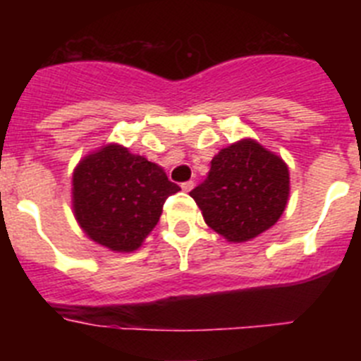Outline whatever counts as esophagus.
I'll list each match as a JSON object with an SVG mask.
<instances>
[{"label":"esophagus","instance_id":"obj_1","mask_svg":"<svg viewBox=\"0 0 361 361\" xmlns=\"http://www.w3.org/2000/svg\"><path fill=\"white\" fill-rule=\"evenodd\" d=\"M193 186H195V183H193V180H186V183L180 184V188H183L184 191H191L193 190Z\"/></svg>","mask_w":361,"mask_h":361}]
</instances>
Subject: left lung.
<instances>
[{
    "instance_id": "8db88e82",
    "label": "left lung",
    "mask_w": 361,
    "mask_h": 361,
    "mask_svg": "<svg viewBox=\"0 0 361 361\" xmlns=\"http://www.w3.org/2000/svg\"><path fill=\"white\" fill-rule=\"evenodd\" d=\"M206 224L228 242H247L276 224L288 206V164L253 139L222 148L190 191Z\"/></svg>"
}]
</instances>
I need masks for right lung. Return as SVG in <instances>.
<instances>
[{
  "label": "right lung",
  "mask_w": 361,
  "mask_h": 361,
  "mask_svg": "<svg viewBox=\"0 0 361 361\" xmlns=\"http://www.w3.org/2000/svg\"><path fill=\"white\" fill-rule=\"evenodd\" d=\"M178 190L161 166L121 145H106L82 157L73 170V215L92 240L130 253L141 247L157 226L166 199Z\"/></svg>",
  "instance_id": "add662e5"
}]
</instances>
